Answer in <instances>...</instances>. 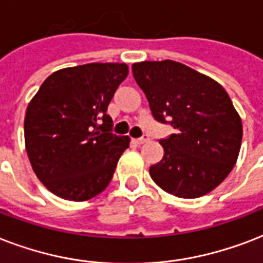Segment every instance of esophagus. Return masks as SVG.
I'll return each instance as SVG.
<instances>
[{"mask_svg":"<svg viewBox=\"0 0 263 263\" xmlns=\"http://www.w3.org/2000/svg\"><path fill=\"white\" fill-rule=\"evenodd\" d=\"M146 141H149V136H142V137L140 138H134V142L138 144V145H141V144H144V142Z\"/></svg>","mask_w":263,"mask_h":263,"instance_id":"1","label":"esophagus"}]
</instances>
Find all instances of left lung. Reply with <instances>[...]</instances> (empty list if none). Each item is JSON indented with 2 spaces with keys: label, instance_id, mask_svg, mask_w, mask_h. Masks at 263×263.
<instances>
[{
  "label": "left lung",
  "instance_id": "1",
  "mask_svg": "<svg viewBox=\"0 0 263 263\" xmlns=\"http://www.w3.org/2000/svg\"><path fill=\"white\" fill-rule=\"evenodd\" d=\"M152 117L176 129L160 140L164 155L149 167L152 180L174 196L195 199L215 189L239 156L243 126L227 90L217 81L173 62L132 66Z\"/></svg>",
  "mask_w": 263,
  "mask_h": 263
}]
</instances>
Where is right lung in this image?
<instances>
[{"label":"right lung","instance_id":"right-lung-1","mask_svg":"<svg viewBox=\"0 0 263 263\" xmlns=\"http://www.w3.org/2000/svg\"><path fill=\"white\" fill-rule=\"evenodd\" d=\"M127 74L125 63L63 68L49 75L28 103L24 118L28 159L38 180L56 196L89 200L112 180L130 138L111 133L107 108Z\"/></svg>","mask_w":263,"mask_h":263}]
</instances>
